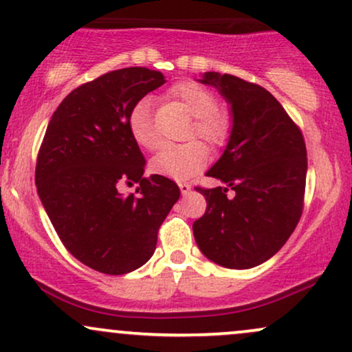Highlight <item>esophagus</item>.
I'll return each mask as SVG.
<instances>
[{
  "instance_id": "esophagus-1",
  "label": "esophagus",
  "mask_w": 352,
  "mask_h": 352,
  "mask_svg": "<svg viewBox=\"0 0 352 352\" xmlns=\"http://www.w3.org/2000/svg\"><path fill=\"white\" fill-rule=\"evenodd\" d=\"M179 189H181V194H183V196H188V194L191 192V184L179 183Z\"/></svg>"
}]
</instances>
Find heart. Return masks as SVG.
<instances>
[{"label": "heart", "mask_w": 352, "mask_h": 352, "mask_svg": "<svg viewBox=\"0 0 352 352\" xmlns=\"http://www.w3.org/2000/svg\"><path fill=\"white\" fill-rule=\"evenodd\" d=\"M169 98L179 102L194 122L191 135L208 142L212 146H221L229 138L230 118L226 110L216 105V95L204 85L192 80H184L169 89ZM128 131L133 142L144 150H156L161 138L153 120L151 105L148 100H140L128 115ZM208 161V148L201 142H188L184 144L164 146L151 160V169L156 175L171 179H188L204 168Z\"/></svg>", "instance_id": "b5f03b06"}]
</instances>
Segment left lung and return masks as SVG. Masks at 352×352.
<instances>
[{
  "mask_svg": "<svg viewBox=\"0 0 352 352\" xmlns=\"http://www.w3.org/2000/svg\"><path fill=\"white\" fill-rule=\"evenodd\" d=\"M199 82L216 87L229 103L232 130L206 173L222 186L196 188L208 208L192 224L194 239L214 263L245 270L274 257L298 224L307 146L300 128L263 87L219 72H206Z\"/></svg>",
  "mask_w": 352,
  "mask_h": 352,
  "instance_id": "1",
  "label": "left lung"
}]
</instances>
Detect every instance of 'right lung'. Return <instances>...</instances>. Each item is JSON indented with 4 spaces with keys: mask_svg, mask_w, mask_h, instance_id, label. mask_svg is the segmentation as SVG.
Here are the masks:
<instances>
[{
    "mask_svg": "<svg viewBox=\"0 0 352 352\" xmlns=\"http://www.w3.org/2000/svg\"><path fill=\"white\" fill-rule=\"evenodd\" d=\"M164 82L158 70L126 67L77 87L54 111L37 155V194L54 229L78 262L102 274L144 265L179 199L175 181L143 177L146 161L126 125ZM135 182L136 195L119 191Z\"/></svg>",
    "mask_w": 352,
    "mask_h": 352,
    "instance_id": "1",
    "label": "right lung"
}]
</instances>
